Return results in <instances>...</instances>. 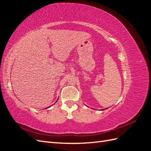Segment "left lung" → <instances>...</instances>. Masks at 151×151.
Instances as JSON below:
<instances>
[{
    "instance_id": "left-lung-1",
    "label": "left lung",
    "mask_w": 151,
    "mask_h": 151,
    "mask_svg": "<svg viewBox=\"0 0 151 151\" xmlns=\"http://www.w3.org/2000/svg\"><path fill=\"white\" fill-rule=\"evenodd\" d=\"M92 109H93V108H92ZM107 109V108H105V109H100V110H104V109Z\"/></svg>"
}]
</instances>
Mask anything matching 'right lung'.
Here are the masks:
<instances>
[{
    "label": "right lung",
    "instance_id": "add662e5",
    "mask_svg": "<svg viewBox=\"0 0 151 151\" xmlns=\"http://www.w3.org/2000/svg\"><path fill=\"white\" fill-rule=\"evenodd\" d=\"M58 99H57V101H58ZM57 101H56V102H55V103H57ZM49 108V107H48V108ZM45 109H47V108H45Z\"/></svg>",
    "mask_w": 151,
    "mask_h": 151
}]
</instances>
